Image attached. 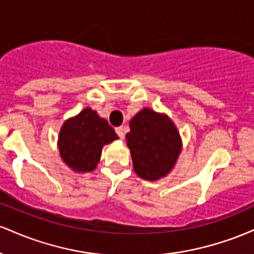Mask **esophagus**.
Wrapping results in <instances>:
<instances>
[{"mask_svg": "<svg viewBox=\"0 0 254 254\" xmlns=\"http://www.w3.org/2000/svg\"><path fill=\"white\" fill-rule=\"evenodd\" d=\"M116 132H117V135L119 136V138H124V129H123V127H116Z\"/></svg>", "mask_w": 254, "mask_h": 254, "instance_id": "obj_1", "label": "esophagus"}]
</instances>
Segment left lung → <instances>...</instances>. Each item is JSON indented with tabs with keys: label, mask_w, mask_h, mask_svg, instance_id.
<instances>
[{
	"label": "left lung",
	"mask_w": 254,
	"mask_h": 254,
	"mask_svg": "<svg viewBox=\"0 0 254 254\" xmlns=\"http://www.w3.org/2000/svg\"><path fill=\"white\" fill-rule=\"evenodd\" d=\"M125 137L133 171L144 180L167 176L182 151V138L173 122L147 107L131 119L130 132Z\"/></svg>",
	"instance_id": "8db88e82"
}]
</instances>
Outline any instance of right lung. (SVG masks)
<instances>
[{
	"instance_id": "obj_1",
	"label": "right lung",
	"mask_w": 254,
	"mask_h": 254,
	"mask_svg": "<svg viewBox=\"0 0 254 254\" xmlns=\"http://www.w3.org/2000/svg\"><path fill=\"white\" fill-rule=\"evenodd\" d=\"M118 138L106 119L87 107L64 122L58 136V149L68 167L76 173H86L95 170L104 145Z\"/></svg>"
}]
</instances>
